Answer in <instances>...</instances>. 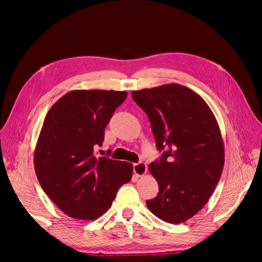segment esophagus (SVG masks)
<instances>
[{"instance_id": "1", "label": "esophagus", "mask_w": 262, "mask_h": 262, "mask_svg": "<svg viewBox=\"0 0 262 262\" xmlns=\"http://www.w3.org/2000/svg\"><path fill=\"white\" fill-rule=\"evenodd\" d=\"M147 171V166L145 163L140 162L138 164L133 165V172L136 173L137 177H142L144 176Z\"/></svg>"}]
</instances>
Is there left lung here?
<instances>
[{
  "mask_svg": "<svg viewBox=\"0 0 262 262\" xmlns=\"http://www.w3.org/2000/svg\"><path fill=\"white\" fill-rule=\"evenodd\" d=\"M149 119L161 160L149 164L158 194L146 205L154 215L184 223L212 195L224 167V143L216 118L204 99L179 84L132 92Z\"/></svg>",
  "mask_w": 262,
  "mask_h": 262,
  "instance_id": "left-lung-1",
  "label": "left lung"
}]
</instances>
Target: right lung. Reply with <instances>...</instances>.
I'll list each match as a JSON object with an SVG mask.
<instances>
[{"label": "right lung", "instance_id": "obj_1", "mask_svg": "<svg viewBox=\"0 0 262 262\" xmlns=\"http://www.w3.org/2000/svg\"><path fill=\"white\" fill-rule=\"evenodd\" d=\"M126 96V92L71 91L45 118L34 153L35 171L43 191L71 217L98 219L132 178L131 163L94 155Z\"/></svg>", "mask_w": 262, "mask_h": 262}]
</instances>
